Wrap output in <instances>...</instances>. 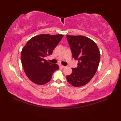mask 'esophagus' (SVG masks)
<instances>
[{
	"label": "esophagus",
	"mask_w": 121,
	"mask_h": 121,
	"mask_svg": "<svg viewBox=\"0 0 121 121\" xmlns=\"http://www.w3.org/2000/svg\"><path fill=\"white\" fill-rule=\"evenodd\" d=\"M60 68H65V66H64V65H60Z\"/></svg>",
	"instance_id": "1"
}]
</instances>
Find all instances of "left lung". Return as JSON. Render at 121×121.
<instances>
[{
	"label": "left lung",
	"instance_id": "left-lung-1",
	"mask_svg": "<svg viewBox=\"0 0 121 121\" xmlns=\"http://www.w3.org/2000/svg\"><path fill=\"white\" fill-rule=\"evenodd\" d=\"M72 57L78 60L77 68H72V73L67 76V80L73 86L86 84L97 70L100 54L97 44L91 39L83 36L67 35Z\"/></svg>",
	"mask_w": 121,
	"mask_h": 121
}]
</instances>
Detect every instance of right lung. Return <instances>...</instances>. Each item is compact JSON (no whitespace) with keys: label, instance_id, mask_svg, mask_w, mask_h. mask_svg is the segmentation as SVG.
I'll return each instance as SVG.
<instances>
[{"label":"right lung","instance_id":"1","mask_svg":"<svg viewBox=\"0 0 121 121\" xmlns=\"http://www.w3.org/2000/svg\"><path fill=\"white\" fill-rule=\"evenodd\" d=\"M63 35L41 34L35 36L26 43L22 50L21 59L26 75L32 82L44 85L49 82L53 73L59 69L45 60L51 55Z\"/></svg>","mask_w":121,"mask_h":121}]
</instances>
